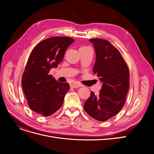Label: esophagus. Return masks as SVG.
<instances>
[{
  "label": "esophagus",
  "mask_w": 154,
  "mask_h": 154,
  "mask_svg": "<svg viewBox=\"0 0 154 154\" xmlns=\"http://www.w3.org/2000/svg\"><path fill=\"white\" fill-rule=\"evenodd\" d=\"M70 86H71L72 87H73V88H77V87H82V85L79 84V83H78V82H74V83L71 84V85H70Z\"/></svg>",
  "instance_id": "esophagus-1"
}]
</instances>
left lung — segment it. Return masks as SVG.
Returning <instances> with one entry per match:
<instances>
[{
    "label": "left lung",
    "instance_id": "1",
    "mask_svg": "<svg viewBox=\"0 0 154 154\" xmlns=\"http://www.w3.org/2000/svg\"><path fill=\"white\" fill-rule=\"evenodd\" d=\"M89 41L96 55L93 72L102 85L99 96L91 92L84 109L92 118L105 122L124 106L129 88V70L120 52L108 40L92 38Z\"/></svg>",
    "mask_w": 154,
    "mask_h": 154
}]
</instances>
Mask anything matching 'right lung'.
I'll return each instance as SVG.
<instances>
[{
	"instance_id": "add662e5",
	"label": "right lung",
	"mask_w": 154,
	"mask_h": 154,
	"mask_svg": "<svg viewBox=\"0 0 154 154\" xmlns=\"http://www.w3.org/2000/svg\"><path fill=\"white\" fill-rule=\"evenodd\" d=\"M74 39L54 37L38 43L32 51L22 78L23 92L30 108L38 114L48 116L62 106L70 85L57 81L48 74L58 67L65 52Z\"/></svg>"
}]
</instances>
